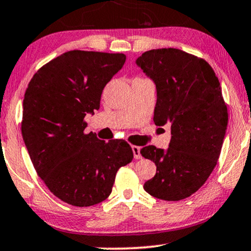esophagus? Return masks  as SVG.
<instances>
[{
	"instance_id": "esophagus-1",
	"label": "esophagus",
	"mask_w": 251,
	"mask_h": 251,
	"mask_svg": "<svg viewBox=\"0 0 251 251\" xmlns=\"http://www.w3.org/2000/svg\"><path fill=\"white\" fill-rule=\"evenodd\" d=\"M140 147L139 146H132V151H133V155H134V158L139 160L141 158V153H140Z\"/></svg>"
}]
</instances>
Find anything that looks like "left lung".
<instances>
[{
    "label": "left lung",
    "mask_w": 251,
    "mask_h": 251,
    "mask_svg": "<svg viewBox=\"0 0 251 251\" xmlns=\"http://www.w3.org/2000/svg\"><path fill=\"white\" fill-rule=\"evenodd\" d=\"M136 65L156 84L155 125L171 131L167 151H140L156 166L144 189L162 201H182L204 185L220 156L228 124L220 82L204 59L177 49L147 50Z\"/></svg>",
    "instance_id": "8db88e82"
}]
</instances>
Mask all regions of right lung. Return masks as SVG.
Returning a JSON list of instances; mask_svg holds the SVG:
<instances>
[{
    "instance_id": "obj_1",
    "label": "right lung",
    "mask_w": 251,
    "mask_h": 251,
    "mask_svg": "<svg viewBox=\"0 0 251 251\" xmlns=\"http://www.w3.org/2000/svg\"><path fill=\"white\" fill-rule=\"evenodd\" d=\"M123 53L69 50L44 65L24 95L22 135L38 176L62 201L78 207L105 201L120 167L133 160L125 140L84 133L87 113L100 109Z\"/></svg>"
}]
</instances>
